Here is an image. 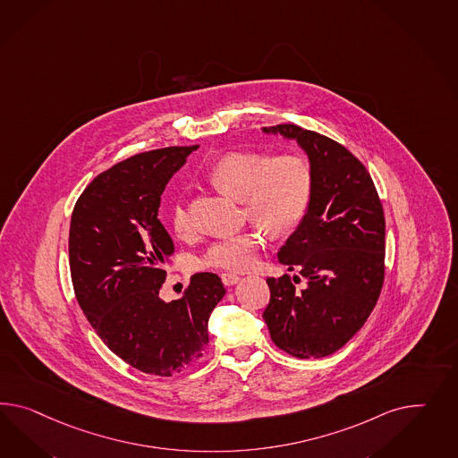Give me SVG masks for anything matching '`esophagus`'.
<instances>
[{
  "instance_id": "obj_1",
  "label": "esophagus",
  "mask_w": 458,
  "mask_h": 458,
  "mask_svg": "<svg viewBox=\"0 0 458 458\" xmlns=\"http://www.w3.org/2000/svg\"><path fill=\"white\" fill-rule=\"evenodd\" d=\"M242 278L235 275V273H222V282L223 284H226V286H232V284H236L240 282Z\"/></svg>"
}]
</instances>
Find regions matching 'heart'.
Instances as JSON below:
<instances>
[{"instance_id": "1", "label": "heart", "mask_w": 458, "mask_h": 458, "mask_svg": "<svg viewBox=\"0 0 458 458\" xmlns=\"http://www.w3.org/2000/svg\"><path fill=\"white\" fill-rule=\"evenodd\" d=\"M210 182L225 193L243 199L247 216L261 226L213 242L201 265L245 272L255 265L257 253L265 245V230L284 235L303 220L311 205L315 174L309 158L300 153L270 157L260 151H232L211 166ZM170 222L178 235L191 230L183 201H174Z\"/></svg>"}]
</instances>
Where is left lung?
I'll list each match as a JSON object with an SVG mask.
<instances>
[{
    "mask_svg": "<svg viewBox=\"0 0 458 458\" xmlns=\"http://www.w3.org/2000/svg\"><path fill=\"white\" fill-rule=\"evenodd\" d=\"M297 140L315 174L313 198L278 260L300 276L267 278L263 311L273 344L297 359L328 357L359 332L385 278L384 207L365 165L328 136L297 124L265 126ZM303 277L306 286L297 289Z\"/></svg>",
    "mask_w": 458,
    "mask_h": 458,
    "instance_id": "8db88e82",
    "label": "left lung"
}]
</instances>
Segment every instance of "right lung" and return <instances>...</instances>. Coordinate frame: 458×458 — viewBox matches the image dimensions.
<instances>
[{"label": "right lung", "mask_w": 458, "mask_h": 458, "mask_svg": "<svg viewBox=\"0 0 458 458\" xmlns=\"http://www.w3.org/2000/svg\"><path fill=\"white\" fill-rule=\"evenodd\" d=\"M193 147L138 153L99 174L74 205L70 272L78 305L103 344L136 370L172 377L208 345V318L225 295L197 273L183 297L160 298L174 242L158 220L161 193Z\"/></svg>", "instance_id": "add662e5"}]
</instances>
